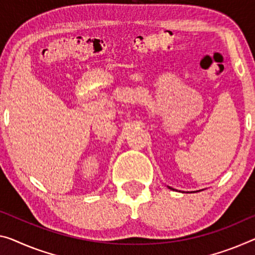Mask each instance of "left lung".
Returning a JSON list of instances; mask_svg holds the SVG:
<instances>
[{
	"label": "left lung",
	"mask_w": 255,
	"mask_h": 255,
	"mask_svg": "<svg viewBox=\"0 0 255 255\" xmlns=\"http://www.w3.org/2000/svg\"><path fill=\"white\" fill-rule=\"evenodd\" d=\"M168 188H170V189H172V190H174V189H173V188H171V187H168Z\"/></svg>",
	"instance_id": "left-lung-1"
}]
</instances>
